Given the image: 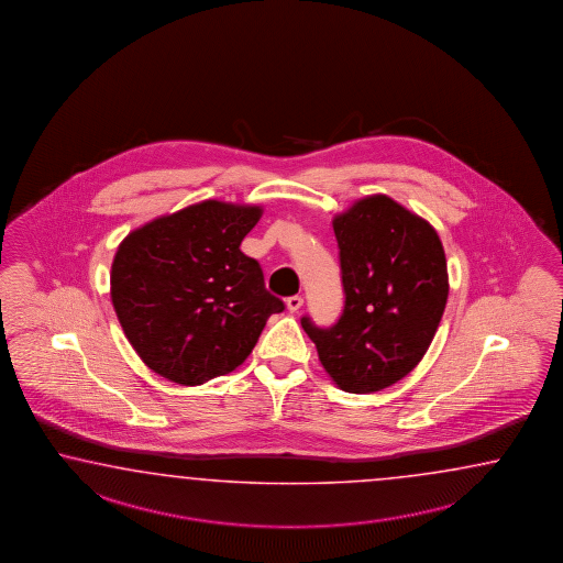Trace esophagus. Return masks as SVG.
I'll list each match as a JSON object with an SVG mask.
<instances>
[{
    "instance_id": "34e87169",
    "label": "esophagus",
    "mask_w": 563,
    "mask_h": 563,
    "mask_svg": "<svg viewBox=\"0 0 563 563\" xmlns=\"http://www.w3.org/2000/svg\"><path fill=\"white\" fill-rule=\"evenodd\" d=\"M302 307V297L301 295H292V297H288L287 299V309L290 313H297L299 309Z\"/></svg>"
}]
</instances>
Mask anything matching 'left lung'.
<instances>
[{
  "label": "left lung",
  "mask_w": 563,
  "mask_h": 563,
  "mask_svg": "<svg viewBox=\"0 0 563 563\" xmlns=\"http://www.w3.org/2000/svg\"><path fill=\"white\" fill-rule=\"evenodd\" d=\"M340 246L343 313L317 328L302 317L319 362L345 393L398 383L426 356L450 283L438 232L386 195H371L333 218Z\"/></svg>",
  "instance_id": "obj_1"
}]
</instances>
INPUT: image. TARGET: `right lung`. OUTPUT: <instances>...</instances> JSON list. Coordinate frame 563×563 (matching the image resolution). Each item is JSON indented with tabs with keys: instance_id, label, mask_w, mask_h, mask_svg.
Here are the masks:
<instances>
[{
	"instance_id": "add662e5",
	"label": "right lung",
	"mask_w": 563,
	"mask_h": 563,
	"mask_svg": "<svg viewBox=\"0 0 563 563\" xmlns=\"http://www.w3.org/2000/svg\"><path fill=\"white\" fill-rule=\"evenodd\" d=\"M262 207L216 199L132 233L111 264V302L128 342L151 371L197 386L235 371L285 302L264 287L240 244Z\"/></svg>"
}]
</instances>
